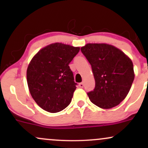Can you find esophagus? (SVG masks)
Here are the masks:
<instances>
[{
	"instance_id": "obj_1",
	"label": "esophagus",
	"mask_w": 148,
	"mask_h": 148,
	"mask_svg": "<svg viewBox=\"0 0 148 148\" xmlns=\"http://www.w3.org/2000/svg\"><path fill=\"white\" fill-rule=\"evenodd\" d=\"M79 87L81 88H84V84H83V83H80V84H79Z\"/></svg>"
}]
</instances>
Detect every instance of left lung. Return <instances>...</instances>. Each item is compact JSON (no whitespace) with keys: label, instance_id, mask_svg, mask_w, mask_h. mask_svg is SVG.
Segmentation results:
<instances>
[{"label":"left lung","instance_id":"obj_1","mask_svg":"<svg viewBox=\"0 0 148 148\" xmlns=\"http://www.w3.org/2000/svg\"><path fill=\"white\" fill-rule=\"evenodd\" d=\"M81 51L91 64L95 88L88 92L99 108H111L123 101L134 79L133 62L116 47L107 44H87Z\"/></svg>","mask_w":148,"mask_h":148}]
</instances>
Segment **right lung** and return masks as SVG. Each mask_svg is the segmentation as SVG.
I'll return each mask as SVG.
<instances>
[{"label": "right lung", "instance_id": "obj_1", "mask_svg": "<svg viewBox=\"0 0 148 148\" xmlns=\"http://www.w3.org/2000/svg\"><path fill=\"white\" fill-rule=\"evenodd\" d=\"M79 47L54 43L42 49L27 69V83L32 97L49 113L64 109L72 101L76 83L69 64Z\"/></svg>", "mask_w": 148, "mask_h": 148}]
</instances>
